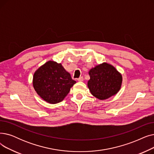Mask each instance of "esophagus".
<instances>
[{
    "mask_svg": "<svg viewBox=\"0 0 154 154\" xmlns=\"http://www.w3.org/2000/svg\"><path fill=\"white\" fill-rule=\"evenodd\" d=\"M77 79H78V82H83L84 79H83V76H82V77H79V78H78Z\"/></svg>",
    "mask_w": 154,
    "mask_h": 154,
    "instance_id": "esophagus-1",
    "label": "esophagus"
}]
</instances>
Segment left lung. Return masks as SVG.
<instances>
[{
    "label": "left lung",
    "instance_id": "obj_1",
    "mask_svg": "<svg viewBox=\"0 0 154 154\" xmlns=\"http://www.w3.org/2000/svg\"><path fill=\"white\" fill-rule=\"evenodd\" d=\"M90 79L88 87L94 97L103 100L109 98L119 91L122 83V76L112 65L103 63L89 71Z\"/></svg>",
    "mask_w": 154,
    "mask_h": 154
}]
</instances>
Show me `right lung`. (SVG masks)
Wrapping results in <instances>:
<instances>
[{
    "label": "right lung",
    "mask_w": 154,
    "mask_h": 154,
    "mask_svg": "<svg viewBox=\"0 0 154 154\" xmlns=\"http://www.w3.org/2000/svg\"><path fill=\"white\" fill-rule=\"evenodd\" d=\"M76 83L61 64L49 61L36 70L33 76L35 91L51 104L62 101Z\"/></svg>",
    "instance_id": "obj_1"
}]
</instances>
